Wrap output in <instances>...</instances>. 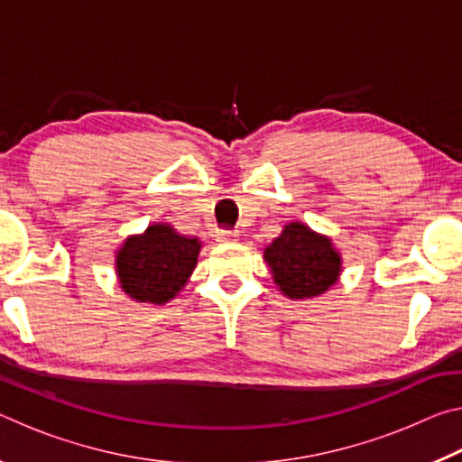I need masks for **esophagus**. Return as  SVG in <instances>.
<instances>
[{"label": "esophagus", "mask_w": 462, "mask_h": 462, "mask_svg": "<svg viewBox=\"0 0 462 462\" xmlns=\"http://www.w3.org/2000/svg\"><path fill=\"white\" fill-rule=\"evenodd\" d=\"M240 236L238 230H220L217 232V238H220V242H236Z\"/></svg>", "instance_id": "obj_1"}]
</instances>
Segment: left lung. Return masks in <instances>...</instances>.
Segmentation results:
<instances>
[{
  "label": "left lung",
  "instance_id": "obj_1",
  "mask_svg": "<svg viewBox=\"0 0 462 462\" xmlns=\"http://www.w3.org/2000/svg\"><path fill=\"white\" fill-rule=\"evenodd\" d=\"M273 281L289 300H306L328 291L340 277L342 259L332 240L301 222L287 224L264 248Z\"/></svg>",
  "mask_w": 462,
  "mask_h": 462
}]
</instances>
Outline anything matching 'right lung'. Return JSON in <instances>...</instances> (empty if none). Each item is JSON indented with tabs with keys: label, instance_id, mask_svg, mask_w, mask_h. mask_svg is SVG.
<instances>
[{
	"label": "right lung",
	"instance_id": "obj_1",
	"mask_svg": "<svg viewBox=\"0 0 462 462\" xmlns=\"http://www.w3.org/2000/svg\"><path fill=\"white\" fill-rule=\"evenodd\" d=\"M199 250V238L177 234L169 224H152L120 246L116 275L134 301L162 306L185 287Z\"/></svg>",
	"mask_w": 462,
	"mask_h": 462
}]
</instances>
